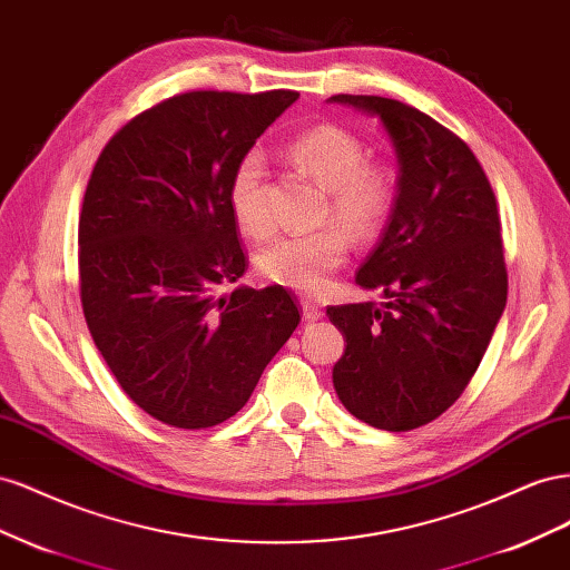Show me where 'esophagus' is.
I'll return each instance as SVG.
<instances>
[{
    "instance_id": "esophagus-1",
    "label": "esophagus",
    "mask_w": 570,
    "mask_h": 570,
    "mask_svg": "<svg viewBox=\"0 0 570 570\" xmlns=\"http://www.w3.org/2000/svg\"><path fill=\"white\" fill-rule=\"evenodd\" d=\"M301 311L305 320H320L322 317V307L311 303V301H301Z\"/></svg>"
}]
</instances>
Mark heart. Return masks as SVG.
I'll return each instance as SVG.
<instances>
[{
    "label": "heart",
    "mask_w": 570,
    "mask_h": 570,
    "mask_svg": "<svg viewBox=\"0 0 570 570\" xmlns=\"http://www.w3.org/2000/svg\"><path fill=\"white\" fill-rule=\"evenodd\" d=\"M288 157L327 190V217L348 236L367 238L380 229L392 205V178L382 167L367 165L363 142L355 136L338 126H317L288 145ZM265 181L267 159L253 148L238 157L226 188L236 226L253 238L272 229ZM346 250V238L336 229L286 234L259 248L255 269L267 284L317 296L344 265Z\"/></svg>",
    "instance_id": "1"
}]
</instances>
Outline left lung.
Instances as JSON below:
<instances>
[{"mask_svg":"<svg viewBox=\"0 0 570 570\" xmlns=\"http://www.w3.org/2000/svg\"><path fill=\"white\" fill-rule=\"evenodd\" d=\"M330 102L377 117L399 161L392 217L355 274L389 301L327 307L346 341L332 382L357 420L409 432L456 403L507 307L497 200L468 145L425 111L377 95Z\"/></svg>","mask_w":570,"mask_h":570,"instance_id":"obj_1","label":"left lung"}]
</instances>
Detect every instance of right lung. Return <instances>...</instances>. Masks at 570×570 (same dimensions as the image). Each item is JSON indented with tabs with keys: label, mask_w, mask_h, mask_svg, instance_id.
Here are the masks:
<instances>
[{
	"label": "right lung",
	"mask_w": 570,
	"mask_h": 570,
	"mask_svg": "<svg viewBox=\"0 0 570 570\" xmlns=\"http://www.w3.org/2000/svg\"><path fill=\"white\" fill-rule=\"evenodd\" d=\"M298 100L193 90L138 114L97 159L78 222L80 303L97 351L155 420L205 430L236 415L301 322L246 272L226 203L243 153Z\"/></svg>",
	"instance_id": "1"
}]
</instances>
